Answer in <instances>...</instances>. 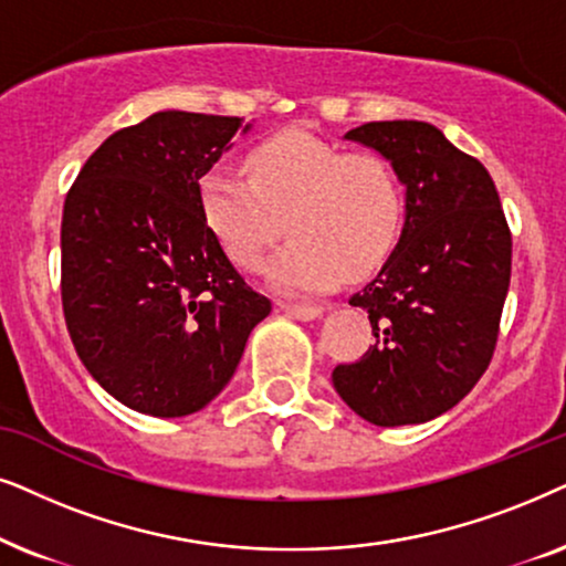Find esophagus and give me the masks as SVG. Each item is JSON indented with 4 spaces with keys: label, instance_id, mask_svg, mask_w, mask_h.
<instances>
[{
    "label": "esophagus",
    "instance_id": "34e87169",
    "mask_svg": "<svg viewBox=\"0 0 566 566\" xmlns=\"http://www.w3.org/2000/svg\"><path fill=\"white\" fill-rule=\"evenodd\" d=\"M282 311L290 315V318L297 321H315L323 315V307L318 305H295V303H282Z\"/></svg>",
    "mask_w": 566,
    "mask_h": 566
}]
</instances>
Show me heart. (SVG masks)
Wrapping results in <instances>:
<instances>
[{"label":"heart","mask_w":566,"mask_h":566,"mask_svg":"<svg viewBox=\"0 0 566 566\" xmlns=\"http://www.w3.org/2000/svg\"><path fill=\"white\" fill-rule=\"evenodd\" d=\"M245 170L248 178L228 168L199 178L201 220L238 266L255 271L287 217L292 238L266 263L276 290L321 292L338 274L367 276L398 243L403 191L378 155H344L290 129L248 149Z\"/></svg>","instance_id":"obj_1"}]
</instances>
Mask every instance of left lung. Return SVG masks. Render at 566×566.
Returning <instances> with one entry per match:
<instances>
[{"label":"left lung","mask_w":566,"mask_h":566,"mask_svg":"<svg viewBox=\"0 0 566 566\" xmlns=\"http://www.w3.org/2000/svg\"><path fill=\"white\" fill-rule=\"evenodd\" d=\"M344 139L375 149L403 186V228L349 305L375 346L331 380L370 424H421L469 396L494 354L512 238L484 165L424 120H373Z\"/></svg>","instance_id":"left-lung-1"}]
</instances>
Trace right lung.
<instances>
[{"label": "right lung", "mask_w": 566, "mask_h": 566, "mask_svg": "<svg viewBox=\"0 0 566 566\" xmlns=\"http://www.w3.org/2000/svg\"><path fill=\"white\" fill-rule=\"evenodd\" d=\"M251 129L238 116L157 111L111 134L66 193V328L97 386L134 411L205 409L271 313L207 230L196 193Z\"/></svg>", "instance_id": "right-lung-1"}]
</instances>
